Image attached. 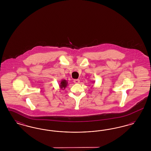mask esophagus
Here are the masks:
<instances>
[{"label": "esophagus", "mask_w": 151, "mask_h": 151, "mask_svg": "<svg viewBox=\"0 0 151 151\" xmlns=\"http://www.w3.org/2000/svg\"><path fill=\"white\" fill-rule=\"evenodd\" d=\"M73 82H74L75 84H79V83H80V80H79V79H75V80H73Z\"/></svg>", "instance_id": "esophagus-1"}]
</instances>
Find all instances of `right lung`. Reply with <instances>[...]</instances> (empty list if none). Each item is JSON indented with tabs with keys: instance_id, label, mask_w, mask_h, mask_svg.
Returning a JSON list of instances; mask_svg holds the SVG:
<instances>
[{
	"instance_id": "add662e5",
	"label": "right lung",
	"mask_w": 151,
	"mask_h": 151,
	"mask_svg": "<svg viewBox=\"0 0 151 151\" xmlns=\"http://www.w3.org/2000/svg\"><path fill=\"white\" fill-rule=\"evenodd\" d=\"M67 84H68V83L65 80H62L59 84V86L62 89H65L66 86H67Z\"/></svg>"
}]
</instances>
